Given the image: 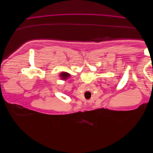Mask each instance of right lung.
I'll return each mask as SVG.
<instances>
[{
	"label": "right lung",
	"mask_w": 153,
	"mask_h": 153,
	"mask_svg": "<svg viewBox=\"0 0 153 153\" xmlns=\"http://www.w3.org/2000/svg\"><path fill=\"white\" fill-rule=\"evenodd\" d=\"M60 76H61V77L62 78V79L66 80V79H67L68 78H69V76H70V75H69V73H68L66 72H62V73L60 74Z\"/></svg>",
	"instance_id": "1"
}]
</instances>
